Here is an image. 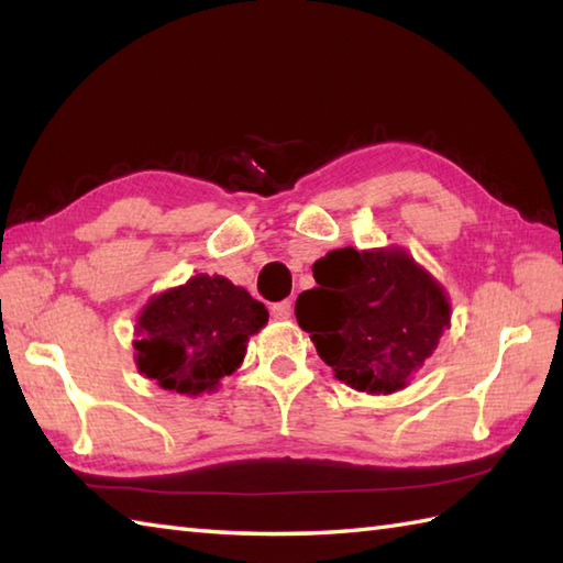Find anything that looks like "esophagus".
<instances>
[{
	"label": "esophagus",
	"mask_w": 563,
	"mask_h": 563,
	"mask_svg": "<svg viewBox=\"0 0 563 563\" xmlns=\"http://www.w3.org/2000/svg\"><path fill=\"white\" fill-rule=\"evenodd\" d=\"M271 314H273L275 319H290V314H292V302H290V300H283V302L271 305Z\"/></svg>",
	"instance_id": "1"
}]
</instances>
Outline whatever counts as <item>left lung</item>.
I'll return each mask as SVG.
<instances>
[{
  "label": "left lung",
  "mask_w": 563,
  "mask_h": 563,
  "mask_svg": "<svg viewBox=\"0 0 563 563\" xmlns=\"http://www.w3.org/2000/svg\"><path fill=\"white\" fill-rule=\"evenodd\" d=\"M312 271L317 288L297 297L295 317L321 361L361 391L409 385L450 324L440 285L399 249H336Z\"/></svg>",
  "instance_id": "obj_1"
}]
</instances>
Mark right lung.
<instances>
[{"mask_svg": "<svg viewBox=\"0 0 563 563\" xmlns=\"http://www.w3.org/2000/svg\"><path fill=\"white\" fill-rule=\"evenodd\" d=\"M268 309L222 275H194L145 307L137 324V367L159 387L202 394L244 361L246 341Z\"/></svg>", "mask_w": 563, "mask_h": 563, "instance_id": "1", "label": "right lung"}]
</instances>
